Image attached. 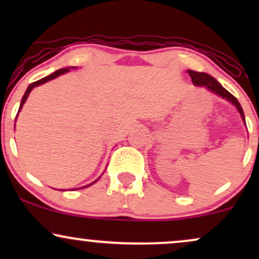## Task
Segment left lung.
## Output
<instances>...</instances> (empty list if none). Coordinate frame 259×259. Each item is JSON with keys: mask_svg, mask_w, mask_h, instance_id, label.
I'll list each match as a JSON object with an SVG mask.
<instances>
[{"mask_svg": "<svg viewBox=\"0 0 259 259\" xmlns=\"http://www.w3.org/2000/svg\"><path fill=\"white\" fill-rule=\"evenodd\" d=\"M187 72H189L190 76H191L192 82H194L195 86L206 88L208 91L213 92V94L218 95V96L222 97V99H225L227 101H229L230 103H233V105L236 107L237 111H239L240 115H241L243 124L246 125L245 114H243L241 105H240L236 97H234L233 95L230 94V92H229L228 90H225V89L223 88V86L221 85V82H219L218 80H215L214 78H213V76H210L209 74H206V73H198V72H194V70H187Z\"/></svg>", "mask_w": 259, "mask_h": 259, "instance_id": "left-lung-1", "label": "left lung"}]
</instances>
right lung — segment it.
Listing matches in <instances>:
<instances>
[{
    "mask_svg": "<svg viewBox=\"0 0 259 259\" xmlns=\"http://www.w3.org/2000/svg\"><path fill=\"white\" fill-rule=\"evenodd\" d=\"M74 68H76V67H67V68H63V69L56 70V72H53L52 74H50V75L45 76V78L40 79V80H37V81H35V82H31V84L28 86V89H26V91H25L24 96H23L22 101H20V106H19V111H18V114H19L20 109H22V108H23V106H24L25 101L28 100L29 95H30V92H31L32 89H34V88H36V86H40V85H42V84H45V82L50 81V80H53V79L58 78L59 75H62V74H64V73H68V72H69L70 69H74ZM18 114H17V117H16V120H17V118H18ZM100 178H101V177H100ZM100 178H99V179H100ZM99 179H96V180H95V181H92V183H91V184H89V185H86V186H82V187H80V189H84V187H89V186H90V185H92V184H95V183H96V181L99 180ZM72 190H73V189H72ZM62 191H65V190H62Z\"/></svg>",
    "mask_w": 259,
    "mask_h": 259,
    "instance_id": "obj_1",
    "label": "right lung"
}]
</instances>
